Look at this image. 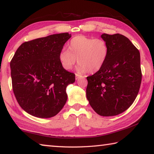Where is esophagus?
Wrapping results in <instances>:
<instances>
[{
	"mask_svg": "<svg viewBox=\"0 0 154 154\" xmlns=\"http://www.w3.org/2000/svg\"><path fill=\"white\" fill-rule=\"evenodd\" d=\"M82 77H83L80 75H78V74L75 75V79H76V80L79 79H80V78H82Z\"/></svg>",
	"mask_w": 154,
	"mask_h": 154,
	"instance_id": "obj_1",
	"label": "esophagus"
}]
</instances>
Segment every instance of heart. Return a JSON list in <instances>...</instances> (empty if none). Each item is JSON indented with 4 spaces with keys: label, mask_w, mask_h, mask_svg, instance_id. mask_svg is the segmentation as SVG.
<instances>
[{
    "label": "heart",
    "mask_w": 154,
    "mask_h": 154,
    "mask_svg": "<svg viewBox=\"0 0 154 154\" xmlns=\"http://www.w3.org/2000/svg\"><path fill=\"white\" fill-rule=\"evenodd\" d=\"M109 55L107 43L103 38H94L86 36H75L68 43V50L60 51L58 59L64 70H71L77 62V71L95 73L105 64Z\"/></svg>",
    "instance_id": "1"
}]
</instances>
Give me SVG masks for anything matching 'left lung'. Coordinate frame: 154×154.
<instances>
[{"instance_id": "8db88e82", "label": "left lung", "mask_w": 154, "mask_h": 154, "mask_svg": "<svg viewBox=\"0 0 154 154\" xmlns=\"http://www.w3.org/2000/svg\"><path fill=\"white\" fill-rule=\"evenodd\" d=\"M109 46L105 64L87 77L86 96L90 106L101 116H117L127 110L137 98L141 83L140 53L120 34L101 35Z\"/></svg>"}]
</instances>
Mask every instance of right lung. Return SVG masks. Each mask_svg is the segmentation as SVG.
<instances>
[{
    "label": "right lung",
    "mask_w": 154,
    "mask_h": 154,
    "mask_svg": "<svg viewBox=\"0 0 154 154\" xmlns=\"http://www.w3.org/2000/svg\"><path fill=\"white\" fill-rule=\"evenodd\" d=\"M71 37L69 32L26 41L10 62L12 88L18 104L32 116L49 118L58 114L67 100L66 88L75 75L64 70L58 55Z\"/></svg>",
    "instance_id": "add662e5"
}]
</instances>
